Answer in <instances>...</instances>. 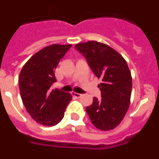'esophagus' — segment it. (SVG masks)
Returning <instances> with one entry per match:
<instances>
[{"label": "esophagus", "instance_id": "esophagus-1", "mask_svg": "<svg viewBox=\"0 0 159 159\" xmlns=\"http://www.w3.org/2000/svg\"><path fill=\"white\" fill-rule=\"evenodd\" d=\"M71 94V95H72L73 97H75V98H80V97H81V94L76 93V92H72Z\"/></svg>", "mask_w": 159, "mask_h": 159}]
</instances>
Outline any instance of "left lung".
<instances>
[{
  "instance_id": "left-lung-1",
  "label": "left lung",
  "mask_w": 159,
  "mask_h": 159,
  "mask_svg": "<svg viewBox=\"0 0 159 159\" xmlns=\"http://www.w3.org/2000/svg\"><path fill=\"white\" fill-rule=\"evenodd\" d=\"M75 48L102 81L98 85L101 99L94 97L87 113L96 128L112 130L121 123L130 105L132 78L127 62L116 50L99 42L77 43Z\"/></svg>"
}]
</instances>
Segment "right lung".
Returning a JSON list of instances; mask_svg holds the SVG:
<instances>
[{
    "instance_id": "1",
    "label": "right lung",
    "mask_w": 159,
    "mask_h": 159,
    "mask_svg": "<svg viewBox=\"0 0 159 159\" xmlns=\"http://www.w3.org/2000/svg\"><path fill=\"white\" fill-rule=\"evenodd\" d=\"M71 44H52L33 55L22 67L19 88L22 102L36 123L54 126L61 121L71 95L59 89L50 91L57 82L55 69Z\"/></svg>"
}]
</instances>
